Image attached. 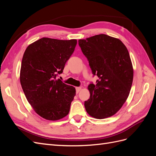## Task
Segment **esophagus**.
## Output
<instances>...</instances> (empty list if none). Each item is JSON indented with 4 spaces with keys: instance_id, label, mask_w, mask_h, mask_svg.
<instances>
[{
    "instance_id": "34e87169",
    "label": "esophagus",
    "mask_w": 156,
    "mask_h": 156,
    "mask_svg": "<svg viewBox=\"0 0 156 156\" xmlns=\"http://www.w3.org/2000/svg\"><path fill=\"white\" fill-rule=\"evenodd\" d=\"M81 88H81V87H76V88H75V89H76V92H77V93H79V91L81 90Z\"/></svg>"
}]
</instances>
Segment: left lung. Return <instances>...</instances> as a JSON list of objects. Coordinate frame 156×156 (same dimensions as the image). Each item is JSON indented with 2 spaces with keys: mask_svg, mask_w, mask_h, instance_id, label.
I'll use <instances>...</instances> for the list:
<instances>
[{
  "mask_svg": "<svg viewBox=\"0 0 156 156\" xmlns=\"http://www.w3.org/2000/svg\"><path fill=\"white\" fill-rule=\"evenodd\" d=\"M79 45L93 75L99 78L96 84L88 87L90 96L84 101L87 113L98 119L114 115L126 102L133 83L128 51L119 39L103 34L79 40Z\"/></svg>",
  "mask_w": 156,
  "mask_h": 156,
  "instance_id": "8db88e82",
  "label": "left lung"
}]
</instances>
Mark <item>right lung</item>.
I'll return each instance as SVG.
<instances>
[{
    "instance_id": "right-lung-1",
    "label": "right lung",
    "mask_w": 156,
    "mask_h": 156,
    "mask_svg": "<svg viewBox=\"0 0 156 156\" xmlns=\"http://www.w3.org/2000/svg\"><path fill=\"white\" fill-rule=\"evenodd\" d=\"M76 45V40L42 37L28 46L23 55V90L33 109L46 120H58L68 115L76 91L56 76L63 72Z\"/></svg>"
}]
</instances>
